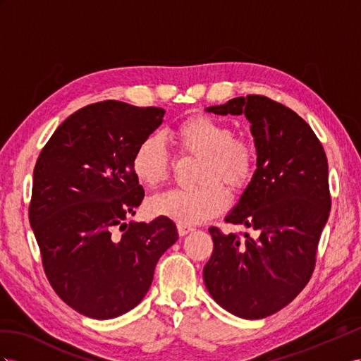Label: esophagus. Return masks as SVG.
Masks as SVG:
<instances>
[{
  "mask_svg": "<svg viewBox=\"0 0 361 361\" xmlns=\"http://www.w3.org/2000/svg\"><path fill=\"white\" fill-rule=\"evenodd\" d=\"M177 228H178V235H180V236H186V235H189V233L193 232V228L189 227V226H181V224H178Z\"/></svg>",
  "mask_w": 361,
  "mask_h": 361,
  "instance_id": "34e87169",
  "label": "esophagus"
}]
</instances>
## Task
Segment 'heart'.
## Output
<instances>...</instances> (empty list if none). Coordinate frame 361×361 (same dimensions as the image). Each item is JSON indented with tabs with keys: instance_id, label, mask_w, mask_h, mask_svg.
Listing matches in <instances>:
<instances>
[{
	"instance_id": "1",
	"label": "heart",
	"mask_w": 361,
	"mask_h": 361,
	"mask_svg": "<svg viewBox=\"0 0 361 361\" xmlns=\"http://www.w3.org/2000/svg\"><path fill=\"white\" fill-rule=\"evenodd\" d=\"M175 140L188 154L201 157L197 180L192 189H171L157 193L146 204L151 216L166 218L181 226H197L219 215L227 207V193L221 183L239 189L250 180L255 169V147L247 138L235 137L227 123L209 116L184 120L175 129ZM131 171L145 188H155L171 171V157L163 138L145 137L135 147Z\"/></svg>"
}]
</instances>
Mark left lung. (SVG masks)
Returning a JSON list of instances; mask_svg holds the SVG:
<instances>
[{
    "label": "left lung",
    "mask_w": 361,
    "mask_h": 361,
    "mask_svg": "<svg viewBox=\"0 0 361 361\" xmlns=\"http://www.w3.org/2000/svg\"><path fill=\"white\" fill-rule=\"evenodd\" d=\"M206 111L244 114L257 155L250 183L224 218L256 230L257 238L244 233L241 239L210 227L214 253L202 270L206 288L236 317H269L312 274L331 210L326 154L302 117L265 96L235 97Z\"/></svg>",
    "instance_id": "8db88e82"
}]
</instances>
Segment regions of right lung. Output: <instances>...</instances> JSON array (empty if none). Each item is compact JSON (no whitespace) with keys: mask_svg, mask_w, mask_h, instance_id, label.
Listing matches in <instances>:
<instances>
[{"mask_svg":"<svg viewBox=\"0 0 361 361\" xmlns=\"http://www.w3.org/2000/svg\"><path fill=\"white\" fill-rule=\"evenodd\" d=\"M164 113L117 100L84 106L58 126L36 161L29 218L45 274L90 319L137 307L160 256L178 239L171 219L125 223L145 197L131 171L134 151Z\"/></svg>","mask_w":361,"mask_h":361,"instance_id":"1","label":"right lung"}]
</instances>
